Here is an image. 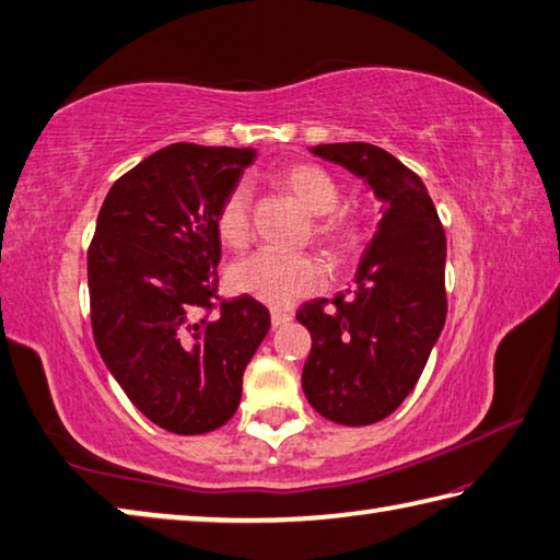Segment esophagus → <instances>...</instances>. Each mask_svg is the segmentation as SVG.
<instances>
[{
	"mask_svg": "<svg viewBox=\"0 0 560 560\" xmlns=\"http://www.w3.org/2000/svg\"><path fill=\"white\" fill-rule=\"evenodd\" d=\"M291 320H293L291 313H287V311H277V308L271 311V327H283V325H289Z\"/></svg>",
	"mask_w": 560,
	"mask_h": 560,
	"instance_id": "obj_1",
	"label": "esophagus"
}]
</instances>
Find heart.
I'll list each match as a JSON object with an SVG mask.
<instances>
[{
  "mask_svg": "<svg viewBox=\"0 0 560 560\" xmlns=\"http://www.w3.org/2000/svg\"><path fill=\"white\" fill-rule=\"evenodd\" d=\"M281 189H287L311 215H317L313 225L315 240L332 249L342 252L354 243V228L342 215L332 213L339 203V189L335 179L315 164H291L273 174ZM324 218L320 219L319 215ZM218 237L228 247L243 249L252 237V191L247 184H235L225 194L215 213ZM233 289L252 295L273 308H287L293 301L320 291L327 283L323 261L313 255H277V252H257L237 261L230 271Z\"/></svg>",
  "mask_w": 560,
  "mask_h": 560,
  "instance_id": "heart-1",
  "label": "heart"
}]
</instances>
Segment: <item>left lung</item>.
<instances>
[{"label": "left lung", "instance_id": "8db88e82", "mask_svg": "<svg viewBox=\"0 0 560 560\" xmlns=\"http://www.w3.org/2000/svg\"><path fill=\"white\" fill-rule=\"evenodd\" d=\"M364 182L381 221L359 259L354 289L305 303L313 337L303 393L337 424H374L410 396L446 320V237L422 179L369 142L311 148Z\"/></svg>", "mask_w": 560, "mask_h": 560}]
</instances>
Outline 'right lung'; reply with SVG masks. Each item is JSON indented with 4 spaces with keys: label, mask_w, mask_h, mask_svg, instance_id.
<instances>
[{
    "label": "right lung",
    "mask_w": 560,
    "mask_h": 560,
    "mask_svg": "<svg viewBox=\"0 0 560 560\" xmlns=\"http://www.w3.org/2000/svg\"><path fill=\"white\" fill-rule=\"evenodd\" d=\"M255 160V148L174 142L124 174L96 218L86 252L96 349L130 402L174 434L233 418L269 332L252 295L203 315L218 299V206Z\"/></svg>",
    "instance_id": "obj_1"
}]
</instances>
